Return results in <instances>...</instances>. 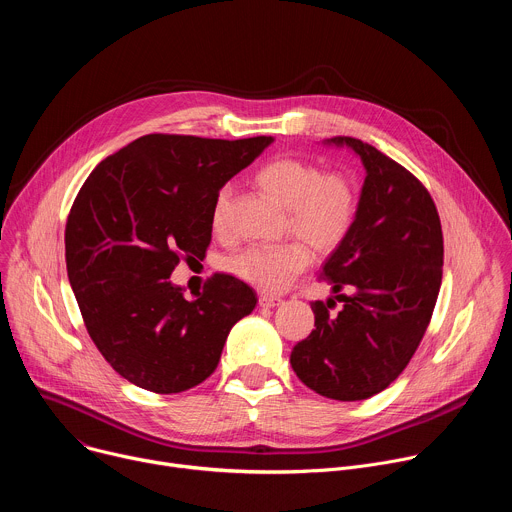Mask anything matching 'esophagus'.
<instances>
[{"mask_svg":"<svg viewBox=\"0 0 512 512\" xmlns=\"http://www.w3.org/2000/svg\"><path fill=\"white\" fill-rule=\"evenodd\" d=\"M279 304V298L277 296H269V294H261L259 296V306L261 308H273Z\"/></svg>","mask_w":512,"mask_h":512,"instance_id":"esophagus-1","label":"esophagus"}]
</instances>
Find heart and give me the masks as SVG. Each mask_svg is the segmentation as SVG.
I'll list each match as a JSON object with an SVG mask.
<instances>
[{
  "label": "heart",
  "instance_id": "b5f03b06",
  "mask_svg": "<svg viewBox=\"0 0 512 512\" xmlns=\"http://www.w3.org/2000/svg\"><path fill=\"white\" fill-rule=\"evenodd\" d=\"M251 180L261 192L285 208V231L298 235L320 253L338 249L354 229L358 192L344 172H322L310 160L279 156L261 164ZM229 196V188H221L214 196L210 225L216 235L227 233ZM306 243L253 245L227 257L225 269L257 289L275 294L312 263Z\"/></svg>",
  "mask_w": 512,
  "mask_h": 512
}]
</instances>
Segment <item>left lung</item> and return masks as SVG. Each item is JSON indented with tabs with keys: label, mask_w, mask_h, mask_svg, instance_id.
Wrapping results in <instances>:
<instances>
[{
	"label": "left lung",
	"mask_w": 512,
	"mask_h": 512,
	"mask_svg": "<svg viewBox=\"0 0 512 512\" xmlns=\"http://www.w3.org/2000/svg\"><path fill=\"white\" fill-rule=\"evenodd\" d=\"M364 168L358 216L326 261L320 281L344 302H312L314 330L291 350V369L322 397L369 399L387 389L415 354L442 285L444 233L427 188L401 164L356 137L336 135Z\"/></svg>",
	"instance_id": "left-lung-1"
}]
</instances>
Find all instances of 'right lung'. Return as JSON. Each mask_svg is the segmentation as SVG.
<instances>
[{
    "label": "right lung",
    "instance_id": "1",
    "mask_svg": "<svg viewBox=\"0 0 512 512\" xmlns=\"http://www.w3.org/2000/svg\"><path fill=\"white\" fill-rule=\"evenodd\" d=\"M271 141L150 133L81 186L64 229L68 281L91 340L129 383L160 395L200 385L253 312V287L233 275H210L194 302L170 275L204 257L216 192Z\"/></svg>",
    "mask_w": 512,
    "mask_h": 512
}]
</instances>
